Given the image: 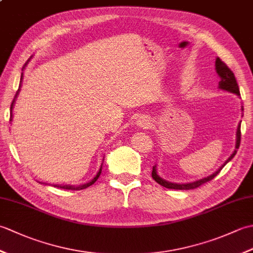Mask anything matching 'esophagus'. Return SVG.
I'll return each mask as SVG.
<instances>
[{
	"instance_id": "34e87169",
	"label": "esophagus",
	"mask_w": 253,
	"mask_h": 253,
	"mask_svg": "<svg viewBox=\"0 0 253 253\" xmlns=\"http://www.w3.org/2000/svg\"><path fill=\"white\" fill-rule=\"evenodd\" d=\"M138 126L139 127H142V128H149L150 127V120L147 116H141L140 118L138 120Z\"/></svg>"
}]
</instances>
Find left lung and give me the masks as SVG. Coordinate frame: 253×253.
<instances>
[{"label": "left lung", "mask_w": 253, "mask_h": 253, "mask_svg": "<svg viewBox=\"0 0 253 253\" xmlns=\"http://www.w3.org/2000/svg\"><path fill=\"white\" fill-rule=\"evenodd\" d=\"M215 66H216V72L218 74V76L221 77V82H219V88L226 90V91H228V92H232V93H235V94H237V95H240L238 84H237V82H236L235 75L232 72V69H230L226 65V64H225L219 57L216 58ZM243 111H244V109H243ZM240 139H241V131H240V124H239L238 128H237V141H236V150L233 152V154L230 155V157L227 159L226 162H225L221 166V168H219L215 171V173H213L212 175L206 177V178L200 179V180H197V181H193V182H189V184H174V182L166 181V180L161 178V177L157 174V169H155V166H153V169H152V178L155 181H157L158 184H160L161 186H163L165 188H169V189H177V190L196 189V188L200 187L203 184H206V182L212 180L214 177H215L219 173V171L222 170V169L224 168V166L226 165L229 162V161L235 157V154L237 153V149L240 146Z\"/></svg>", "instance_id": "obj_1"}]
</instances>
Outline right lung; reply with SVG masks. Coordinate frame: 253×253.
<instances>
[{"label":"right lung","instance_id":"add662e5","mask_svg":"<svg viewBox=\"0 0 253 253\" xmlns=\"http://www.w3.org/2000/svg\"><path fill=\"white\" fill-rule=\"evenodd\" d=\"M21 79H23V75H21ZM17 93H18V92H17ZM14 101H15V99L13 100L12 104H10V115H12V109H13ZM101 171H102V165H101V168H100V170L98 171V174H96V176L94 177V178H93L92 180H91L90 182H88V184H84V185L78 186V187H74V186H57V185H54V187H60V188H62V189H68V190H82V189H85V188H88V187H90L91 185L94 184V182L96 181V179L99 178Z\"/></svg>","mask_w":253,"mask_h":253}]
</instances>
